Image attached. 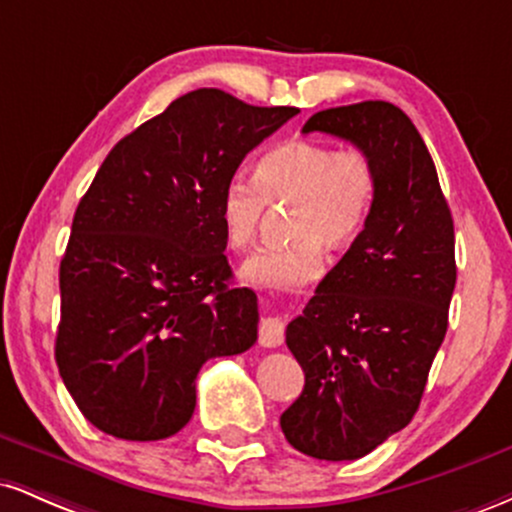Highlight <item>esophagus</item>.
<instances>
[{"instance_id":"34e87169","label":"esophagus","mask_w":512,"mask_h":512,"mask_svg":"<svg viewBox=\"0 0 512 512\" xmlns=\"http://www.w3.org/2000/svg\"><path fill=\"white\" fill-rule=\"evenodd\" d=\"M284 332H286V320L279 315L262 317L260 322V344L262 346H281L284 344Z\"/></svg>"}]
</instances>
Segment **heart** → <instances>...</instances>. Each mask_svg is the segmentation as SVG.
Returning a JSON list of instances; mask_svg holds the SVG:
<instances>
[{
  "instance_id": "obj_1",
  "label": "heart",
  "mask_w": 512,
  "mask_h": 512,
  "mask_svg": "<svg viewBox=\"0 0 512 512\" xmlns=\"http://www.w3.org/2000/svg\"><path fill=\"white\" fill-rule=\"evenodd\" d=\"M378 197V168L361 149L291 139L260 158L255 178L231 175L219 195L223 238L243 252L255 243L269 202H296L289 245L257 250L245 262L243 279L260 289L289 291L320 279L325 250L344 248L366 226Z\"/></svg>"
}]
</instances>
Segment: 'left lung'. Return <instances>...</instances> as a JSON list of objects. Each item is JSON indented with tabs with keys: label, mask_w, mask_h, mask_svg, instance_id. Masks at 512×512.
<instances>
[{
	"label": "left lung",
	"mask_w": 512,
	"mask_h": 512,
	"mask_svg": "<svg viewBox=\"0 0 512 512\" xmlns=\"http://www.w3.org/2000/svg\"><path fill=\"white\" fill-rule=\"evenodd\" d=\"M325 132L366 151L378 197L366 226L286 327L301 363V397L281 431L315 460H358L419 409L455 291V228L419 129L397 105L320 110L303 134Z\"/></svg>",
	"instance_id": "1"
}]
</instances>
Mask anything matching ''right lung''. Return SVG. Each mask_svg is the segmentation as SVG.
I'll list each match as a JSON object with an SVG mask.
<instances>
[{"mask_svg":"<svg viewBox=\"0 0 512 512\" xmlns=\"http://www.w3.org/2000/svg\"><path fill=\"white\" fill-rule=\"evenodd\" d=\"M298 108L197 88L105 156L60 264L57 368L76 407L122 440L178 433L209 358L257 342V296L233 289L219 195Z\"/></svg>","mask_w":512,"mask_h":512,"instance_id":"obj_1","label":"right lung"}]
</instances>
